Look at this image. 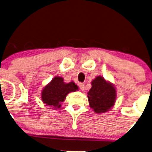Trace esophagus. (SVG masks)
I'll use <instances>...</instances> for the list:
<instances>
[{
  "label": "esophagus",
  "mask_w": 152,
  "mask_h": 152,
  "mask_svg": "<svg viewBox=\"0 0 152 152\" xmlns=\"http://www.w3.org/2000/svg\"><path fill=\"white\" fill-rule=\"evenodd\" d=\"M78 87H79L80 90L83 91L85 90V86H84L83 83H78Z\"/></svg>",
  "instance_id": "1"
}]
</instances>
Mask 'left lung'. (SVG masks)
<instances>
[{"label": "left lung", "mask_w": 152, "mask_h": 152, "mask_svg": "<svg viewBox=\"0 0 152 152\" xmlns=\"http://www.w3.org/2000/svg\"><path fill=\"white\" fill-rule=\"evenodd\" d=\"M92 88L88 92L90 107L96 113L108 112L116 102L117 91L114 85L102 76L92 80Z\"/></svg>", "instance_id": "obj_1"}]
</instances>
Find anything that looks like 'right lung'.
Instances as JSON below:
<instances>
[{"instance_id":"add662e5","label":"right lung","mask_w":152,"mask_h":152,"mask_svg":"<svg viewBox=\"0 0 152 152\" xmlns=\"http://www.w3.org/2000/svg\"><path fill=\"white\" fill-rule=\"evenodd\" d=\"M78 90V87L74 81L66 83L64 82L62 77L55 76L42 89L41 99L46 106L57 110L61 107L62 103L65 100L69 93L76 92Z\"/></svg>"}]
</instances>
